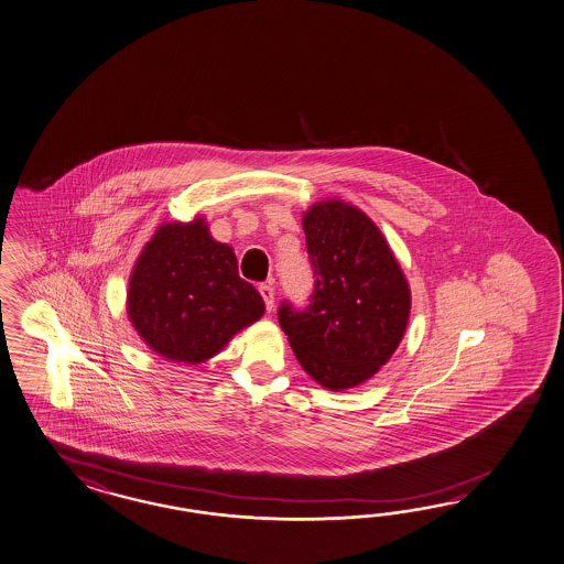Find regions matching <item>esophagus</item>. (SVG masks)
<instances>
[{
  "mask_svg": "<svg viewBox=\"0 0 564 564\" xmlns=\"http://www.w3.org/2000/svg\"><path fill=\"white\" fill-rule=\"evenodd\" d=\"M259 293H261V297L264 300L267 312H271L273 305H275V289H273L271 283H262L261 288H259Z\"/></svg>",
  "mask_w": 564,
  "mask_h": 564,
  "instance_id": "obj_1",
  "label": "esophagus"
}]
</instances>
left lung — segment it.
<instances>
[{
    "mask_svg": "<svg viewBox=\"0 0 564 564\" xmlns=\"http://www.w3.org/2000/svg\"><path fill=\"white\" fill-rule=\"evenodd\" d=\"M314 269L310 305L283 302L279 324L303 371L330 391L371 379L398 350L410 285L381 230L358 207L317 202L303 216Z\"/></svg>",
    "mask_w": 564,
    "mask_h": 564,
    "instance_id": "1",
    "label": "left lung"
}]
</instances>
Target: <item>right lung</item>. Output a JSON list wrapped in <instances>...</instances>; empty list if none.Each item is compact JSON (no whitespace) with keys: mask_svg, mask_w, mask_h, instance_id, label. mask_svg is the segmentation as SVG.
<instances>
[{"mask_svg":"<svg viewBox=\"0 0 564 564\" xmlns=\"http://www.w3.org/2000/svg\"><path fill=\"white\" fill-rule=\"evenodd\" d=\"M264 314L261 293L238 275L232 248L204 218L163 224L128 283V316L156 355L197 365Z\"/></svg>","mask_w":564,"mask_h":564,"instance_id":"obj_1","label":"right lung"}]
</instances>
